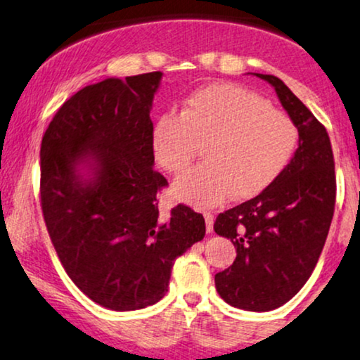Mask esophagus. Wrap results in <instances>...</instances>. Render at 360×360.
<instances>
[{
    "instance_id": "obj_1",
    "label": "esophagus",
    "mask_w": 360,
    "mask_h": 360,
    "mask_svg": "<svg viewBox=\"0 0 360 360\" xmlns=\"http://www.w3.org/2000/svg\"><path fill=\"white\" fill-rule=\"evenodd\" d=\"M204 219H206V231L209 234H211L212 229H214V214L204 212Z\"/></svg>"
}]
</instances>
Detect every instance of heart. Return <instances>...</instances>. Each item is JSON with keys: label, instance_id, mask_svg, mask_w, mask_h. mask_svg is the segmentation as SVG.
<instances>
[{"label": "heart", "instance_id": "1", "mask_svg": "<svg viewBox=\"0 0 360 360\" xmlns=\"http://www.w3.org/2000/svg\"><path fill=\"white\" fill-rule=\"evenodd\" d=\"M299 143L294 121L269 101L239 84L217 83L186 99L181 115L165 112L153 127L158 165L184 171L204 144L206 162L172 184L179 201L211 207L227 195L248 199L284 172Z\"/></svg>", "mask_w": 360, "mask_h": 360}]
</instances>
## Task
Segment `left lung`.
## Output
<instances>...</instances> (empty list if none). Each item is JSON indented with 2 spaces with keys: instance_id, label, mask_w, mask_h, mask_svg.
Listing matches in <instances>:
<instances>
[{
  "instance_id": "obj_1",
  "label": "left lung",
  "mask_w": 360,
  "mask_h": 360,
  "mask_svg": "<svg viewBox=\"0 0 360 360\" xmlns=\"http://www.w3.org/2000/svg\"><path fill=\"white\" fill-rule=\"evenodd\" d=\"M256 76L276 89L299 146L274 183L217 216L214 231L233 240L238 256L214 281L233 307L267 312L290 301L319 261L334 216L335 172L326 127L279 78Z\"/></svg>"
}]
</instances>
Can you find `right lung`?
<instances>
[{
  "mask_svg": "<svg viewBox=\"0 0 360 360\" xmlns=\"http://www.w3.org/2000/svg\"><path fill=\"white\" fill-rule=\"evenodd\" d=\"M162 72L89 84L58 109L41 141V207L63 267L91 301L111 311L153 306L176 257L206 234L202 214L156 195L153 99Z\"/></svg>",
  "mask_w": 360,
  "mask_h": 360,
  "instance_id": "obj_1",
  "label": "right lung"
}]
</instances>
